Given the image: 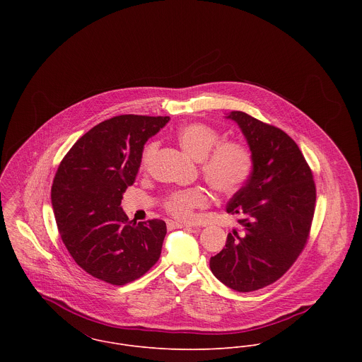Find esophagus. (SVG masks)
Masks as SVG:
<instances>
[{"label":"esophagus","mask_w":362,"mask_h":362,"mask_svg":"<svg viewBox=\"0 0 362 362\" xmlns=\"http://www.w3.org/2000/svg\"><path fill=\"white\" fill-rule=\"evenodd\" d=\"M167 226H168V228H192V226H188L185 223L175 221V220H168Z\"/></svg>","instance_id":"1"}]
</instances>
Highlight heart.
<instances>
[{
	"mask_svg": "<svg viewBox=\"0 0 362 362\" xmlns=\"http://www.w3.org/2000/svg\"><path fill=\"white\" fill-rule=\"evenodd\" d=\"M221 135L204 122H189L177 131L181 148L197 160H201V171L207 184L218 194L237 192L250 180L255 158L251 148L241 141H219ZM157 144L149 142L141 155V168L148 170L155 158ZM209 205V195L202 188L175 191L164 201V209L181 221L192 223L198 218V210Z\"/></svg>",
	"mask_w": 362,
	"mask_h": 362,
	"instance_id": "1",
	"label": "heart"
}]
</instances>
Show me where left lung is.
<instances>
[{
	"label": "left lung",
	"mask_w": 362,
	"mask_h": 362,
	"mask_svg": "<svg viewBox=\"0 0 362 362\" xmlns=\"http://www.w3.org/2000/svg\"><path fill=\"white\" fill-rule=\"evenodd\" d=\"M254 153L250 180L226 207L238 227L210 258L211 273L227 287L250 293L279 280L304 251L316 188L298 145L280 128L231 111Z\"/></svg>",
	"instance_id": "obj_1"
}]
</instances>
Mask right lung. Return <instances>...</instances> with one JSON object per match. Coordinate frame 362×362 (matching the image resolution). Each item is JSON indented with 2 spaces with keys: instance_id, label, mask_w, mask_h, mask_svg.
Wrapping results in <instances>:
<instances>
[{
  "instance_id": "add662e5",
  "label": "right lung",
  "mask_w": 362,
  "mask_h": 362,
  "mask_svg": "<svg viewBox=\"0 0 362 362\" xmlns=\"http://www.w3.org/2000/svg\"><path fill=\"white\" fill-rule=\"evenodd\" d=\"M168 119H105L75 142L55 173L52 204L61 240L78 266L108 284L139 279L160 258L165 223L129 220L121 201L136 178L144 145Z\"/></svg>"
}]
</instances>
